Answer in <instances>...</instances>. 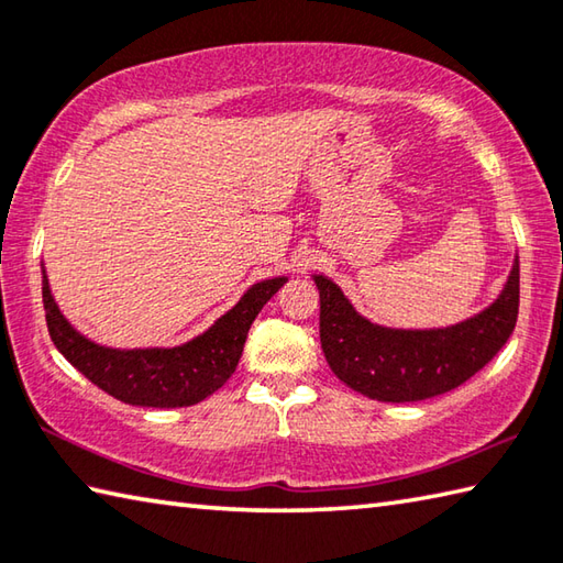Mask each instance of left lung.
Masks as SVG:
<instances>
[{
    "instance_id": "obj_1",
    "label": "left lung",
    "mask_w": 563,
    "mask_h": 563,
    "mask_svg": "<svg viewBox=\"0 0 563 563\" xmlns=\"http://www.w3.org/2000/svg\"><path fill=\"white\" fill-rule=\"evenodd\" d=\"M314 283L327 364L376 401H423L453 391L503 350L519 312V261L487 310L445 330H388L364 320L324 275H314Z\"/></svg>"
}]
</instances>
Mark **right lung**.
I'll use <instances>...</instances> for the list:
<instances>
[{
	"instance_id": "right-lung-1",
	"label": "right lung",
	"mask_w": 563,
	"mask_h": 563,
	"mask_svg": "<svg viewBox=\"0 0 563 563\" xmlns=\"http://www.w3.org/2000/svg\"><path fill=\"white\" fill-rule=\"evenodd\" d=\"M41 280L48 334L56 350L106 394L130 406L177 408L199 404L236 372L255 314L288 278L255 283L236 308L219 317L207 332L172 350H110L86 340L60 314L46 271Z\"/></svg>"
}]
</instances>
